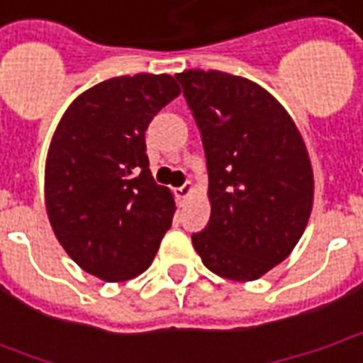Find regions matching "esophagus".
Masks as SVG:
<instances>
[{
    "label": "esophagus",
    "instance_id": "esophagus-1",
    "mask_svg": "<svg viewBox=\"0 0 363 363\" xmlns=\"http://www.w3.org/2000/svg\"><path fill=\"white\" fill-rule=\"evenodd\" d=\"M192 192H194V186H192V182H186V184H182L181 189L174 190V194H177V198H179V200H186V198H189Z\"/></svg>",
    "mask_w": 363,
    "mask_h": 363
}]
</instances>
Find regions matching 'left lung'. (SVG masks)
<instances>
[{
    "label": "left lung",
    "instance_id": "left-lung-1",
    "mask_svg": "<svg viewBox=\"0 0 363 363\" xmlns=\"http://www.w3.org/2000/svg\"><path fill=\"white\" fill-rule=\"evenodd\" d=\"M202 132L212 206L192 235L204 267L259 280L294 251L313 208V167L288 111L259 83L218 69L174 75Z\"/></svg>",
    "mask_w": 363,
    "mask_h": 363
}]
</instances>
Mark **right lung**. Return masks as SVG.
<instances>
[{"label": "right lung", "mask_w": 363, "mask_h": 363, "mask_svg": "<svg viewBox=\"0 0 363 363\" xmlns=\"http://www.w3.org/2000/svg\"><path fill=\"white\" fill-rule=\"evenodd\" d=\"M179 95L169 74L112 77L75 96L52 135L44 167L52 231L101 280L147 270L171 228L174 196L151 177L145 130Z\"/></svg>", "instance_id": "obj_1"}]
</instances>
